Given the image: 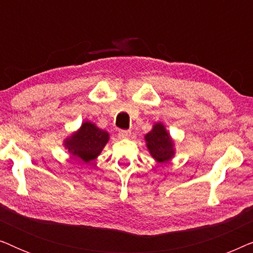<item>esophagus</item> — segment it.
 I'll return each instance as SVG.
<instances>
[{"instance_id":"esophagus-1","label":"esophagus","mask_w":253,"mask_h":253,"mask_svg":"<svg viewBox=\"0 0 253 253\" xmlns=\"http://www.w3.org/2000/svg\"><path fill=\"white\" fill-rule=\"evenodd\" d=\"M130 134H131L130 130H120L119 131L120 138H129Z\"/></svg>"}]
</instances>
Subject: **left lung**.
Returning <instances> with one entry per match:
<instances>
[{
	"label": "left lung",
	"instance_id": "obj_1",
	"mask_svg": "<svg viewBox=\"0 0 253 253\" xmlns=\"http://www.w3.org/2000/svg\"><path fill=\"white\" fill-rule=\"evenodd\" d=\"M148 151L158 162H166L174 157V144L164 124L157 123L145 136Z\"/></svg>",
	"mask_w": 253,
	"mask_h": 253
}]
</instances>
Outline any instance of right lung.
<instances>
[{"mask_svg":"<svg viewBox=\"0 0 253 253\" xmlns=\"http://www.w3.org/2000/svg\"><path fill=\"white\" fill-rule=\"evenodd\" d=\"M108 139L107 131L99 129L91 122H85L77 132L65 140L64 145L76 159L88 164L101 153Z\"/></svg>","mask_w":253,"mask_h":253,"instance_id":"right-lung-1","label":"right lung"}]
</instances>
